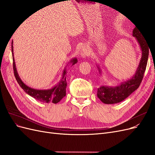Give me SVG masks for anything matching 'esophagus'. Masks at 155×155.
I'll list each match as a JSON object with an SVG mask.
<instances>
[{
  "mask_svg": "<svg viewBox=\"0 0 155 155\" xmlns=\"http://www.w3.org/2000/svg\"><path fill=\"white\" fill-rule=\"evenodd\" d=\"M90 53L91 51L87 45L83 46L81 50L80 51V55L83 58H85L86 57H87V56L90 55Z\"/></svg>",
  "mask_w": 155,
  "mask_h": 155,
  "instance_id": "34e87169",
  "label": "esophagus"
}]
</instances>
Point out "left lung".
<instances>
[{
  "mask_svg": "<svg viewBox=\"0 0 155 155\" xmlns=\"http://www.w3.org/2000/svg\"><path fill=\"white\" fill-rule=\"evenodd\" d=\"M133 36L137 40L142 50V58L139 65L134 75L130 79L116 86L102 85L97 88V96L105 104H114L122 101L137 90L142 81L147 63L149 45L143 38L141 31L137 28H134L133 31ZM97 68L101 74V68L99 66Z\"/></svg>",
  "mask_w": 155,
  "mask_h": 155,
  "instance_id": "8db88e82",
  "label": "left lung"
}]
</instances>
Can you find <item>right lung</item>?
Listing matches in <instances>:
<instances>
[{
  "label": "right lung",
  "instance_id": "obj_1",
  "mask_svg": "<svg viewBox=\"0 0 155 155\" xmlns=\"http://www.w3.org/2000/svg\"><path fill=\"white\" fill-rule=\"evenodd\" d=\"M12 56H13V71L14 75L17 79V81L18 83V85L21 87L25 91V92L30 96L35 98V100H38L41 102L43 103H53V104H58L61 100L63 98L66 96V88L67 86V83L66 81V76L65 75L67 74L66 67H65L63 74L62 78L61 80L58 83V84L53 87L52 88L49 89H43V90H39V89L32 88L28 86H27L25 83H24L21 79L18 76L17 70L16 68V65L15 59L13 57V41L12 45ZM78 62L77 58H73L70 61L69 63L72 65H74Z\"/></svg>",
  "mask_w": 155,
  "mask_h": 155
}]
</instances>
